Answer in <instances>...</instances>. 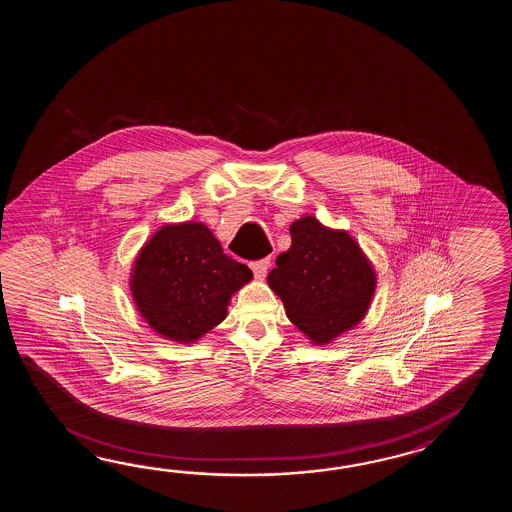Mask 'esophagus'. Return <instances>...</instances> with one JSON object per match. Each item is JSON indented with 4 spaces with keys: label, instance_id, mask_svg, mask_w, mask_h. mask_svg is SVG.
I'll list each match as a JSON object with an SVG mask.
<instances>
[{
    "label": "esophagus",
    "instance_id": "obj_1",
    "mask_svg": "<svg viewBox=\"0 0 512 512\" xmlns=\"http://www.w3.org/2000/svg\"><path fill=\"white\" fill-rule=\"evenodd\" d=\"M269 263H271L269 260L252 261L251 269L254 272V276H256V280H263L267 276Z\"/></svg>",
    "mask_w": 512,
    "mask_h": 512
}]
</instances>
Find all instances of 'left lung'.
Listing matches in <instances>:
<instances>
[{
  "instance_id": "8db88e82",
  "label": "left lung",
  "mask_w": 512,
  "mask_h": 512,
  "mask_svg": "<svg viewBox=\"0 0 512 512\" xmlns=\"http://www.w3.org/2000/svg\"><path fill=\"white\" fill-rule=\"evenodd\" d=\"M291 247L276 258L267 283L294 326L316 346L357 326L370 309L377 274L346 230L313 216L291 225Z\"/></svg>"
}]
</instances>
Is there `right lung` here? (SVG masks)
I'll return each mask as SVG.
<instances>
[{
    "label": "right lung",
    "instance_id": "right-lung-1",
    "mask_svg": "<svg viewBox=\"0 0 512 512\" xmlns=\"http://www.w3.org/2000/svg\"><path fill=\"white\" fill-rule=\"evenodd\" d=\"M252 271L227 256L201 221L168 223L142 245L130 289L142 318L161 337L194 344L227 318L232 294Z\"/></svg>",
    "mask_w": 512,
    "mask_h": 512
}]
</instances>
